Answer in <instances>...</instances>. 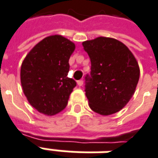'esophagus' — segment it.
<instances>
[{"label":"esophagus","instance_id":"34e87169","mask_svg":"<svg viewBox=\"0 0 158 158\" xmlns=\"http://www.w3.org/2000/svg\"><path fill=\"white\" fill-rule=\"evenodd\" d=\"M83 80H78L77 81V84H78V85L79 86H82L83 85Z\"/></svg>","mask_w":158,"mask_h":158}]
</instances>
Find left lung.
Here are the masks:
<instances>
[{"label": "left lung", "instance_id": "obj_1", "mask_svg": "<svg viewBox=\"0 0 158 158\" xmlns=\"http://www.w3.org/2000/svg\"><path fill=\"white\" fill-rule=\"evenodd\" d=\"M90 59V74L85 77V95L89 107L101 115L123 108L135 91L139 68L123 43L98 37L82 43Z\"/></svg>", "mask_w": 158, "mask_h": 158}]
</instances>
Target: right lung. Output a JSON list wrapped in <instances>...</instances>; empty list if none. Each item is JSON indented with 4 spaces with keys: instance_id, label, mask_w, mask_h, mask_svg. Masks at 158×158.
Masks as SVG:
<instances>
[{
    "instance_id": "1",
    "label": "right lung",
    "mask_w": 158,
    "mask_h": 158,
    "mask_svg": "<svg viewBox=\"0 0 158 158\" xmlns=\"http://www.w3.org/2000/svg\"><path fill=\"white\" fill-rule=\"evenodd\" d=\"M74 43L51 35L35 45L21 66L23 90L29 104L47 116L57 114L68 104L76 82L68 77Z\"/></svg>"
}]
</instances>
